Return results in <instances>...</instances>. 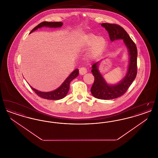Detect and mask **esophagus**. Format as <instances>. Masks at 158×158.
Segmentation results:
<instances>
[{
  "instance_id": "1",
  "label": "esophagus",
  "mask_w": 158,
  "mask_h": 158,
  "mask_svg": "<svg viewBox=\"0 0 158 158\" xmlns=\"http://www.w3.org/2000/svg\"><path fill=\"white\" fill-rule=\"evenodd\" d=\"M86 73H87V70H86V68H81L79 69V73L81 75H85Z\"/></svg>"
}]
</instances>
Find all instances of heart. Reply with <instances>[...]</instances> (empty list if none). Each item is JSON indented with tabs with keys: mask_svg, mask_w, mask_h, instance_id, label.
I'll use <instances>...</instances> for the list:
<instances>
[{
	"mask_svg": "<svg viewBox=\"0 0 158 158\" xmlns=\"http://www.w3.org/2000/svg\"><path fill=\"white\" fill-rule=\"evenodd\" d=\"M83 44L87 47L92 46L89 53V57L92 59H94L104 50L106 44V41L103 37H98L95 34H90L85 38Z\"/></svg>",
	"mask_w": 158,
	"mask_h": 158,
	"instance_id": "1",
	"label": "heart"
}]
</instances>
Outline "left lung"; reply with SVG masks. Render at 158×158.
<instances>
[{
	"label": "left lung",
	"mask_w": 158,
	"mask_h": 158,
	"mask_svg": "<svg viewBox=\"0 0 158 158\" xmlns=\"http://www.w3.org/2000/svg\"><path fill=\"white\" fill-rule=\"evenodd\" d=\"M101 25L107 31L111 41L123 40L129 54L126 75L121 81L116 84L111 85L106 82L98 69L99 61L94 63L92 66L91 72L95 80L90 89L91 93L95 98L108 100L118 98L123 95L135 81L137 75V50L135 43L130 37L127 32L118 25L102 23Z\"/></svg>",
	"instance_id": "obj_1"
}]
</instances>
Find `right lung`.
Masks as SVG:
<instances>
[{
	"mask_svg": "<svg viewBox=\"0 0 158 158\" xmlns=\"http://www.w3.org/2000/svg\"><path fill=\"white\" fill-rule=\"evenodd\" d=\"M63 24V23L61 22H43L38 24L37 26H36L31 31L30 34L35 30H37L38 28H41L42 27H48L54 28H60L62 27ZM78 75L79 70L76 69L70 74V75L68 76L58 88L50 92H41L35 88H33L31 85L30 86L31 89L35 92V94L38 96L40 97L41 98L50 100H59L64 98L66 96L70 88V83Z\"/></svg>",
	"mask_w": 158,
	"mask_h": 158,
	"instance_id": "right-lung-1",
	"label": "right lung"
}]
</instances>
